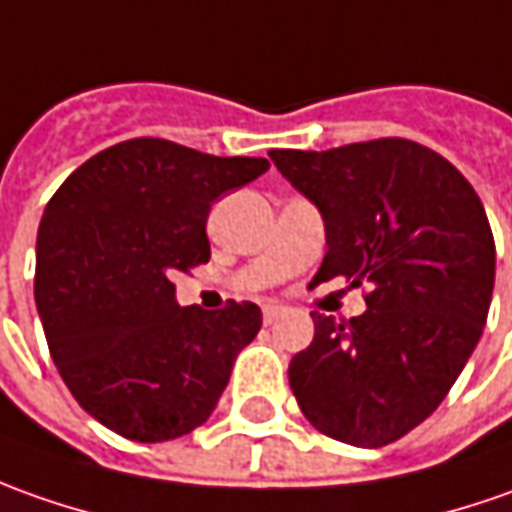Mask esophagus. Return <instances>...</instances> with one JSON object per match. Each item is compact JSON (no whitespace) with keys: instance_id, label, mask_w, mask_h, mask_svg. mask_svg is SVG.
I'll list each match as a JSON object with an SVG mask.
<instances>
[{"instance_id":"1","label":"esophagus","mask_w":512,"mask_h":512,"mask_svg":"<svg viewBox=\"0 0 512 512\" xmlns=\"http://www.w3.org/2000/svg\"><path fill=\"white\" fill-rule=\"evenodd\" d=\"M284 315H287V307H281V304H264L262 318L267 327H270V324H276V321H279V318H284Z\"/></svg>"}]
</instances>
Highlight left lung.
Listing matches in <instances>:
<instances>
[{
    "instance_id": "1",
    "label": "left lung",
    "mask_w": 512,
    "mask_h": 512,
    "mask_svg": "<svg viewBox=\"0 0 512 512\" xmlns=\"http://www.w3.org/2000/svg\"><path fill=\"white\" fill-rule=\"evenodd\" d=\"M270 160L324 216L312 284L369 287L363 315L312 312L315 338L290 360V389L321 434L383 448L437 411L482 338L496 276L482 200L406 137L273 149Z\"/></svg>"
}]
</instances>
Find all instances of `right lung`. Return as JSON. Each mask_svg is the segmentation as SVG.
I'll use <instances>...</instances> for the list:
<instances>
[{"mask_svg": "<svg viewBox=\"0 0 512 512\" xmlns=\"http://www.w3.org/2000/svg\"><path fill=\"white\" fill-rule=\"evenodd\" d=\"M267 168L264 157L135 137L89 157L47 202L36 239L41 327L72 397L109 431L166 442L211 417L262 310L177 307L171 279L211 259L216 197Z\"/></svg>", "mask_w": 512, "mask_h": 512, "instance_id": "right-lung-1", "label": "right lung"}]
</instances>
